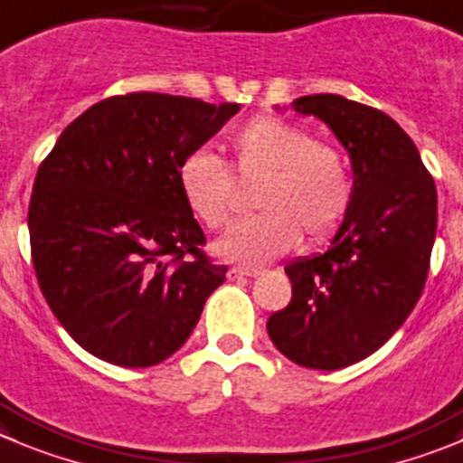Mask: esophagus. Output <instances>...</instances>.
Returning <instances> with one entry per match:
<instances>
[{
	"mask_svg": "<svg viewBox=\"0 0 463 463\" xmlns=\"http://www.w3.org/2000/svg\"><path fill=\"white\" fill-rule=\"evenodd\" d=\"M260 269H253V267H231L228 269V279H249V276H260Z\"/></svg>",
	"mask_w": 463,
	"mask_h": 463,
	"instance_id": "obj_1",
	"label": "esophagus"
}]
</instances>
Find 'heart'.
I'll return each instance as SVG.
<instances>
[{"label":"heart","instance_id":"heart-1","mask_svg":"<svg viewBox=\"0 0 463 463\" xmlns=\"http://www.w3.org/2000/svg\"><path fill=\"white\" fill-rule=\"evenodd\" d=\"M231 153L228 168L210 150H192L175 171L184 205L210 231L231 226L235 214L232 175L244 184L258 183L253 203L262 212L214 246L219 256L265 265L292 251L301 231L310 241H322L338 231L354 192L343 150L315 141L308 129L290 120L258 116L232 134Z\"/></svg>","mask_w":463,"mask_h":463}]
</instances>
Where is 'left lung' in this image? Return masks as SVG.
<instances>
[{"label": "left lung", "instance_id": "obj_1", "mask_svg": "<svg viewBox=\"0 0 463 463\" xmlns=\"http://www.w3.org/2000/svg\"><path fill=\"white\" fill-rule=\"evenodd\" d=\"M295 109L329 125L352 157L354 192L322 256L285 267L292 299L267 319L283 356L340 370L377 352L418 304L436 237V184L420 153L388 114L334 93Z\"/></svg>", "mask_w": 463, "mask_h": 463}]
</instances>
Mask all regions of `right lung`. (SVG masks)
<instances>
[{"label":"right lung","mask_w":463,"mask_h":463,"mask_svg":"<svg viewBox=\"0 0 463 463\" xmlns=\"http://www.w3.org/2000/svg\"><path fill=\"white\" fill-rule=\"evenodd\" d=\"M240 111L128 93L77 116L41 162L29 201L38 285L80 347L123 368L178 352L226 265L180 196V159Z\"/></svg>","instance_id":"right-lung-1"}]
</instances>
